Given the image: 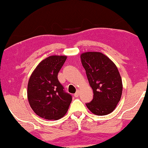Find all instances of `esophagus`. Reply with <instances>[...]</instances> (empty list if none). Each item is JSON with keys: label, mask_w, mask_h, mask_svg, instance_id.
Masks as SVG:
<instances>
[{"label": "esophagus", "mask_w": 148, "mask_h": 148, "mask_svg": "<svg viewBox=\"0 0 148 148\" xmlns=\"http://www.w3.org/2000/svg\"><path fill=\"white\" fill-rule=\"evenodd\" d=\"M79 90H77L76 91V92L74 94V96L75 97H79Z\"/></svg>", "instance_id": "obj_1"}]
</instances>
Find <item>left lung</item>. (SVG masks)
I'll return each mask as SVG.
<instances>
[{"mask_svg": "<svg viewBox=\"0 0 148 148\" xmlns=\"http://www.w3.org/2000/svg\"><path fill=\"white\" fill-rule=\"evenodd\" d=\"M81 61L94 94L92 101L86 105L97 115L110 114L120 101L123 89L116 65L99 52L84 53Z\"/></svg>", "mask_w": 148, "mask_h": 148, "instance_id": "8db88e82", "label": "left lung"}]
</instances>
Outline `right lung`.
Segmentation results:
<instances>
[{
    "label": "right lung",
    "instance_id": "add662e5",
    "mask_svg": "<svg viewBox=\"0 0 148 148\" xmlns=\"http://www.w3.org/2000/svg\"><path fill=\"white\" fill-rule=\"evenodd\" d=\"M66 60V56H49L37 66L29 80L27 97L30 106L45 119L62 117L72 101L71 95L64 90L58 78Z\"/></svg>",
    "mask_w": 148,
    "mask_h": 148
}]
</instances>
